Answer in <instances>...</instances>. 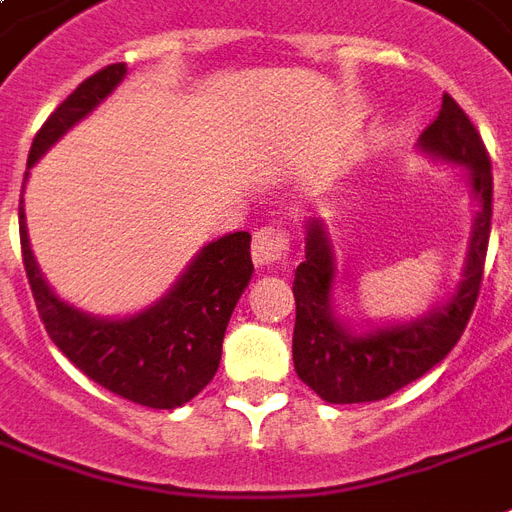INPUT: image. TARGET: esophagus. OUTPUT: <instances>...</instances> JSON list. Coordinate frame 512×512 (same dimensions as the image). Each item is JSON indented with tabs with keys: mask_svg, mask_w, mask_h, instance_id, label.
Wrapping results in <instances>:
<instances>
[{
	"mask_svg": "<svg viewBox=\"0 0 512 512\" xmlns=\"http://www.w3.org/2000/svg\"><path fill=\"white\" fill-rule=\"evenodd\" d=\"M289 255V239L287 233L281 231L279 225H265L255 233L252 239V260L257 268H276L284 265Z\"/></svg>",
	"mask_w": 512,
	"mask_h": 512,
	"instance_id": "34e87169",
	"label": "esophagus"
}]
</instances>
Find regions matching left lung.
I'll use <instances>...</instances> for the list:
<instances>
[{
	"label": "left lung",
	"instance_id": "obj_1",
	"mask_svg": "<svg viewBox=\"0 0 512 512\" xmlns=\"http://www.w3.org/2000/svg\"><path fill=\"white\" fill-rule=\"evenodd\" d=\"M420 154L468 172L476 217L470 228L462 279L444 303L414 319L350 327L335 311L337 260L324 220H311L305 233V260L297 265V319L292 358L297 377L327 404L380 401L441 364L457 345L478 300L492 228V162L457 103L444 95L441 114L417 140Z\"/></svg>",
	"mask_w": 512,
	"mask_h": 512
}]
</instances>
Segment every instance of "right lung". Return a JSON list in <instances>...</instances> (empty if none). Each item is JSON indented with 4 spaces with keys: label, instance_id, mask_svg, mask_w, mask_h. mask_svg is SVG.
<instances>
[{
    "label": "right lung",
    "instance_id": "add662e5",
    "mask_svg": "<svg viewBox=\"0 0 512 512\" xmlns=\"http://www.w3.org/2000/svg\"><path fill=\"white\" fill-rule=\"evenodd\" d=\"M124 76V63L106 66L84 79L52 111L28 151L23 191L28 170L68 130L87 119L122 84ZM23 204L26 201L20 193V249L28 284L44 329L63 356L90 380L140 406L177 409L199 396L215 377L223 356L225 327L255 273L249 257L252 236L236 231L209 241L156 303L130 316L108 319L82 311L52 292L31 252Z\"/></svg>",
    "mask_w": 512,
    "mask_h": 512
}]
</instances>
